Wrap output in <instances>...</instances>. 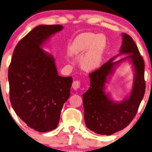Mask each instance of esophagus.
<instances>
[{"label": "esophagus", "mask_w": 152, "mask_h": 152, "mask_svg": "<svg viewBox=\"0 0 152 152\" xmlns=\"http://www.w3.org/2000/svg\"><path fill=\"white\" fill-rule=\"evenodd\" d=\"M80 87V83L79 81H74L73 82V84H72V88L74 89V90H77L78 89H79Z\"/></svg>", "instance_id": "1"}]
</instances>
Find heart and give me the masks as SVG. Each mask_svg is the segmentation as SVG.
I'll return each mask as SVG.
<instances>
[{"mask_svg": "<svg viewBox=\"0 0 152 152\" xmlns=\"http://www.w3.org/2000/svg\"><path fill=\"white\" fill-rule=\"evenodd\" d=\"M107 45V38L104 34L84 32L78 35L70 46L72 55L82 56L80 64L86 72H92L100 66L105 49Z\"/></svg>", "mask_w": 152, "mask_h": 152, "instance_id": "b5f03b06", "label": "heart"}]
</instances>
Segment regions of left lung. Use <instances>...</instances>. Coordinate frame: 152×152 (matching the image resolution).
I'll return each mask as SVG.
<instances>
[{
	"label": "left lung",
	"instance_id": "left-lung-1",
	"mask_svg": "<svg viewBox=\"0 0 152 152\" xmlns=\"http://www.w3.org/2000/svg\"><path fill=\"white\" fill-rule=\"evenodd\" d=\"M122 37L120 53L89 75L90 87L83 94L85 123L97 134L110 135L126 128L136 115L145 94L144 60L132 38L125 33H122ZM122 55L128 56L114 61ZM125 61H128L132 67V88L124 100L117 102L106 92V84L117 66Z\"/></svg>",
	"mask_w": 152,
	"mask_h": 152
}]
</instances>
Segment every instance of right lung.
Listing matches in <instances>:
<instances>
[{"mask_svg": "<svg viewBox=\"0 0 152 152\" xmlns=\"http://www.w3.org/2000/svg\"><path fill=\"white\" fill-rule=\"evenodd\" d=\"M61 25H39L28 32L14 50L8 70L12 106L28 126L39 132L57 128L70 96L72 77L58 74L53 56L43 50Z\"/></svg>", "mask_w": 152, "mask_h": 152, "instance_id": "add662e5", "label": "right lung"}]
</instances>
